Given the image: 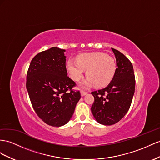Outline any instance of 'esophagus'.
I'll return each mask as SVG.
<instances>
[{"label":"esophagus","mask_w":160,"mask_h":160,"mask_svg":"<svg viewBox=\"0 0 160 160\" xmlns=\"http://www.w3.org/2000/svg\"><path fill=\"white\" fill-rule=\"evenodd\" d=\"M88 93V92H85V91H83V90H81V95L82 96H85V95H86Z\"/></svg>","instance_id":"1"}]
</instances>
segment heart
Returning a JSON list of instances; mask_svg holds the SVG:
<instances>
[{"mask_svg": "<svg viewBox=\"0 0 160 160\" xmlns=\"http://www.w3.org/2000/svg\"><path fill=\"white\" fill-rule=\"evenodd\" d=\"M67 69L72 80H81L87 70L88 77L84 82L88 87L96 85L98 88L108 85L113 79L116 70L115 60L106 53H85L79 55L76 60H69L67 64Z\"/></svg>", "mask_w": 160, "mask_h": 160, "instance_id": "obj_1", "label": "heart"}]
</instances>
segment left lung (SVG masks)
<instances>
[{
  "label": "left lung",
  "mask_w": 160,
  "mask_h": 160,
  "mask_svg": "<svg viewBox=\"0 0 160 160\" xmlns=\"http://www.w3.org/2000/svg\"><path fill=\"white\" fill-rule=\"evenodd\" d=\"M116 60L115 75L106 88L92 92L94 102L91 108L97 121L103 125L119 122L127 113L135 89L131 62L118 50L112 48Z\"/></svg>",
  "instance_id": "obj_1"
}]
</instances>
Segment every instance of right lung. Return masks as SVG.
<instances>
[{"label":"right lung","mask_w":160,"mask_h":160,"mask_svg":"<svg viewBox=\"0 0 160 160\" xmlns=\"http://www.w3.org/2000/svg\"><path fill=\"white\" fill-rule=\"evenodd\" d=\"M65 50L52 47L36 54L27 72L26 88L36 113L52 127L67 124L81 98L76 83L67 76Z\"/></svg>","instance_id":"obj_1"}]
</instances>
